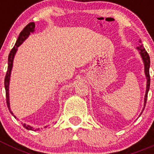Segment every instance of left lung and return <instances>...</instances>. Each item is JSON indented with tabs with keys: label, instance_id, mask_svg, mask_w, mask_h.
Here are the masks:
<instances>
[{
	"label": "left lung",
	"instance_id": "obj_1",
	"mask_svg": "<svg viewBox=\"0 0 154 154\" xmlns=\"http://www.w3.org/2000/svg\"><path fill=\"white\" fill-rule=\"evenodd\" d=\"M140 43H141V41H140ZM137 49H138V51H140V54L141 57H142L143 62L144 63V71H145V75H146V79H147V81H146V94H145V98H144V107L143 109V111L144 108H145V106H146V99H147V94H148V92H149V85H150V77H149V65H150V59H149V55H148V53L146 52V51L143 48V45H140L139 47H137Z\"/></svg>",
	"mask_w": 154,
	"mask_h": 154
}]
</instances>
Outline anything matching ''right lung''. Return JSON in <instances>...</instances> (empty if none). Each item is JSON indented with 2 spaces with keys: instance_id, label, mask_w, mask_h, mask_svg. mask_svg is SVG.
Here are the masks:
<instances>
[{
  "instance_id": "right-lung-1",
  "label": "right lung",
  "mask_w": 154,
  "mask_h": 154,
  "mask_svg": "<svg viewBox=\"0 0 154 154\" xmlns=\"http://www.w3.org/2000/svg\"><path fill=\"white\" fill-rule=\"evenodd\" d=\"M35 24L34 22H31L28 24H27L26 26L24 27V29L21 31V32L19 35L18 38H17V40L15 43V45L14 46V48L11 49V51H10V54L8 55V71H7L6 75H5V91H6V100H7V106H8V109H9V111L11 112V113L14 116V113L11 112L10 108V103H9V82H10V76H11V72L12 66H13V61L14 58V55L16 54V51L17 50V47L21 45L23 43L25 39L29 36L30 33L31 32H34L35 31ZM14 117L16 118L15 116H14ZM24 127L25 129L28 130H38V129H35L32 126H29V125L23 124Z\"/></svg>"
}]
</instances>
